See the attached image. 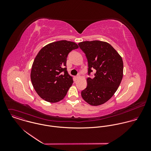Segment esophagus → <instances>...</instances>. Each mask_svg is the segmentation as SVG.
I'll list each match as a JSON object with an SVG mask.
<instances>
[{
  "instance_id": "esophagus-1",
  "label": "esophagus",
  "mask_w": 151,
  "mask_h": 151,
  "mask_svg": "<svg viewBox=\"0 0 151 151\" xmlns=\"http://www.w3.org/2000/svg\"><path fill=\"white\" fill-rule=\"evenodd\" d=\"M80 77H81V76H80V74H78V75H77V76H76V79H78V78H80Z\"/></svg>"
}]
</instances>
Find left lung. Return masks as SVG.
I'll return each mask as SVG.
<instances>
[{"label": "left lung", "mask_w": 151, "mask_h": 151, "mask_svg": "<svg viewBox=\"0 0 151 151\" xmlns=\"http://www.w3.org/2000/svg\"><path fill=\"white\" fill-rule=\"evenodd\" d=\"M86 54L88 75L95 69V77L86 79L87 86L81 96L92 106L105 104L114 94L123 76L122 57L109 43L100 41H84L78 43Z\"/></svg>", "instance_id": "1"}]
</instances>
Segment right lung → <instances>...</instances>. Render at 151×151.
Here are the masks:
<instances>
[{
    "instance_id": "right-lung-1",
    "label": "right lung",
    "mask_w": 151,
    "mask_h": 151,
    "mask_svg": "<svg viewBox=\"0 0 151 151\" xmlns=\"http://www.w3.org/2000/svg\"><path fill=\"white\" fill-rule=\"evenodd\" d=\"M77 48V43L62 40L47 44L37 54L32 65L31 80L43 100L55 103L65 98L73 83L67 71V57Z\"/></svg>"
}]
</instances>
